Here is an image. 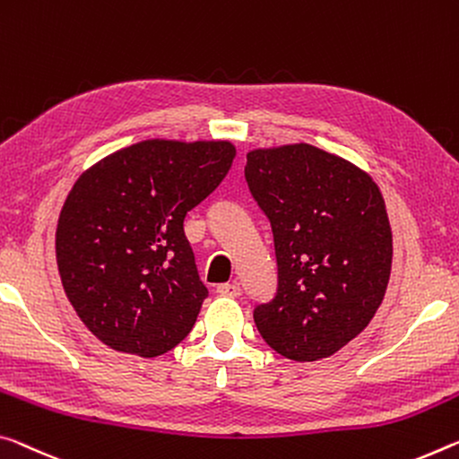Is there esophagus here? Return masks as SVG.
Here are the masks:
<instances>
[{"label":"esophagus","mask_w":459,"mask_h":459,"mask_svg":"<svg viewBox=\"0 0 459 459\" xmlns=\"http://www.w3.org/2000/svg\"><path fill=\"white\" fill-rule=\"evenodd\" d=\"M216 292L221 296H241V286H237V283H221V286L216 288Z\"/></svg>","instance_id":"obj_1"}]
</instances>
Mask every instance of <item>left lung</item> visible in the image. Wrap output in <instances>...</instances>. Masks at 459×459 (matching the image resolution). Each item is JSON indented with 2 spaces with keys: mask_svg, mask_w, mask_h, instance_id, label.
<instances>
[{
  "mask_svg": "<svg viewBox=\"0 0 459 459\" xmlns=\"http://www.w3.org/2000/svg\"><path fill=\"white\" fill-rule=\"evenodd\" d=\"M245 179L273 232L278 292L253 310L294 361L337 353L372 321L392 267L384 198L368 173L312 144L257 149Z\"/></svg>",
  "mask_w": 459,
  "mask_h": 459,
  "instance_id": "obj_1",
  "label": "left lung"
}]
</instances>
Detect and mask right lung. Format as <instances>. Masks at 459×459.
Wrapping results in <instances>:
<instances>
[{
	"mask_svg": "<svg viewBox=\"0 0 459 459\" xmlns=\"http://www.w3.org/2000/svg\"><path fill=\"white\" fill-rule=\"evenodd\" d=\"M227 141H143L75 181L56 224L69 302L116 351L157 358L187 337L208 288L184 218L230 169Z\"/></svg>",
	"mask_w": 459,
	"mask_h": 459,
	"instance_id": "right-lung-1",
	"label": "right lung"
}]
</instances>
